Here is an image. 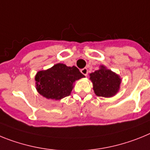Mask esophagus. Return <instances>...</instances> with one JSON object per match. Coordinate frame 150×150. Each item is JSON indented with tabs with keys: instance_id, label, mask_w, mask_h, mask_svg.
I'll use <instances>...</instances> for the list:
<instances>
[{
	"instance_id": "34e87169",
	"label": "esophagus",
	"mask_w": 150,
	"mask_h": 150,
	"mask_svg": "<svg viewBox=\"0 0 150 150\" xmlns=\"http://www.w3.org/2000/svg\"><path fill=\"white\" fill-rule=\"evenodd\" d=\"M81 73H82L84 75L87 76V75H88V69H87V68H84V69H81Z\"/></svg>"
}]
</instances>
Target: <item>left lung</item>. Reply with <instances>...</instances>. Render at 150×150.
Here are the masks:
<instances>
[{
  "label": "left lung",
  "mask_w": 150,
  "mask_h": 150,
  "mask_svg": "<svg viewBox=\"0 0 150 150\" xmlns=\"http://www.w3.org/2000/svg\"><path fill=\"white\" fill-rule=\"evenodd\" d=\"M90 79L93 83V89L98 97H111L118 93L122 79L120 76L100 66V69L90 74Z\"/></svg>",
  "instance_id": "obj_1"
}]
</instances>
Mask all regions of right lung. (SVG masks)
Masks as SVG:
<instances>
[{"instance_id":"add662e5","label":"right lung","mask_w":150,"mask_h":150,"mask_svg":"<svg viewBox=\"0 0 150 150\" xmlns=\"http://www.w3.org/2000/svg\"><path fill=\"white\" fill-rule=\"evenodd\" d=\"M75 66L57 63L50 69L39 71L35 75L36 89L47 99L59 100L69 96L75 81L84 78Z\"/></svg>"}]
</instances>
